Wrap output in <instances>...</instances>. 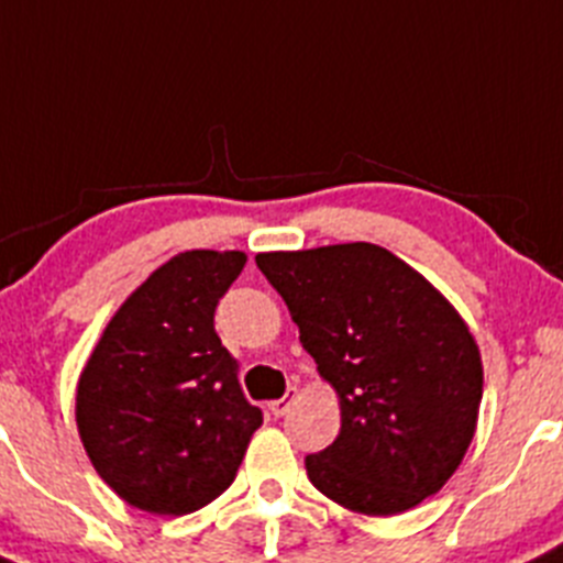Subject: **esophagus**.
<instances>
[{
	"label": "esophagus",
	"mask_w": 563,
	"mask_h": 563,
	"mask_svg": "<svg viewBox=\"0 0 563 563\" xmlns=\"http://www.w3.org/2000/svg\"><path fill=\"white\" fill-rule=\"evenodd\" d=\"M294 400H297V388H288V391H286V397H280V400L269 402V411L275 413V417H286V413H288V408L294 406Z\"/></svg>",
	"instance_id": "esophagus-1"
}]
</instances>
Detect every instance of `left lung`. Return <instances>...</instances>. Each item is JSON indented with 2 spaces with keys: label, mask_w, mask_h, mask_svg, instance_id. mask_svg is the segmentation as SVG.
Listing matches in <instances>:
<instances>
[{
  "label": "left lung",
  "mask_w": 563,
  "mask_h": 563,
  "mask_svg": "<svg viewBox=\"0 0 563 563\" xmlns=\"http://www.w3.org/2000/svg\"><path fill=\"white\" fill-rule=\"evenodd\" d=\"M255 264L339 397V435L306 459L313 486L366 517L435 495L470 450L483 397L481 350L453 302L366 241L257 252Z\"/></svg>",
  "instance_id": "obj_1"
}]
</instances>
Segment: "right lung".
I'll return each mask as SVG.
<instances>
[{
	"mask_svg": "<svg viewBox=\"0 0 563 563\" xmlns=\"http://www.w3.org/2000/svg\"><path fill=\"white\" fill-rule=\"evenodd\" d=\"M246 264L239 250H188L110 317L77 380V430L93 470L141 511L183 517L235 481L264 413L213 311Z\"/></svg>",
	"mask_w": 563,
	"mask_h": 563,
	"instance_id": "1",
	"label": "right lung"
}]
</instances>
